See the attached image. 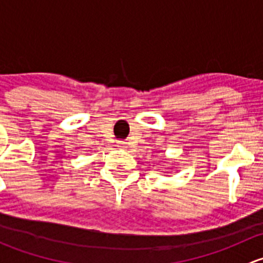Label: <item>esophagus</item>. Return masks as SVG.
Here are the masks:
<instances>
[{"label": "esophagus", "instance_id": "34e87169", "mask_svg": "<svg viewBox=\"0 0 263 263\" xmlns=\"http://www.w3.org/2000/svg\"><path fill=\"white\" fill-rule=\"evenodd\" d=\"M124 145H126V142H123V141H118V146H121V147H123Z\"/></svg>", "mask_w": 263, "mask_h": 263}]
</instances>
